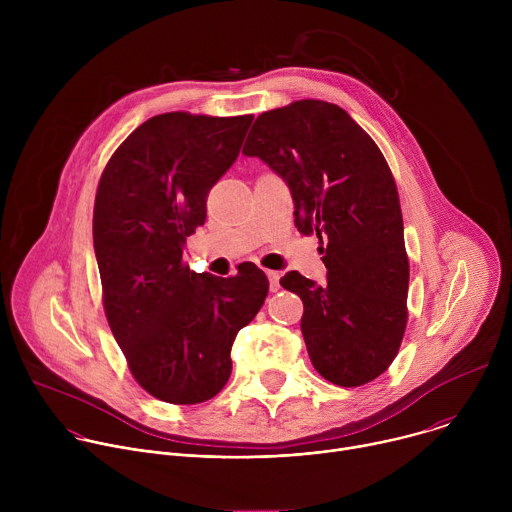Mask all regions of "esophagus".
<instances>
[{
	"instance_id": "1",
	"label": "esophagus",
	"mask_w": 512,
	"mask_h": 512,
	"mask_svg": "<svg viewBox=\"0 0 512 512\" xmlns=\"http://www.w3.org/2000/svg\"><path fill=\"white\" fill-rule=\"evenodd\" d=\"M267 277H269V287H271V291H277L279 289V271H267Z\"/></svg>"
}]
</instances>
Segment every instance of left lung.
<instances>
[{"instance_id": "left-lung-1", "label": "left lung", "mask_w": 512, "mask_h": 512, "mask_svg": "<svg viewBox=\"0 0 512 512\" xmlns=\"http://www.w3.org/2000/svg\"><path fill=\"white\" fill-rule=\"evenodd\" d=\"M243 154L289 186L298 231L326 241L324 285L298 271L279 281L304 302L314 369L338 387L371 383L395 360L407 326L409 261L387 160L344 109L316 99L261 113Z\"/></svg>"}]
</instances>
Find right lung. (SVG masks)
Wrapping results in <instances>:
<instances>
[{
    "mask_svg": "<svg viewBox=\"0 0 512 512\" xmlns=\"http://www.w3.org/2000/svg\"><path fill=\"white\" fill-rule=\"evenodd\" d=\"M251 121L156 115L119 145L97 188L93 243L105 316L133 379L166 403L221 393L235 336L267 298V275L255 263L216 277L190 271L182 257Z\"/></svg>",
    "mask_w": 512,
    "mask_h": 512,
    "instance_id": "1",
    "label": "right lung"
}]
</instances>
